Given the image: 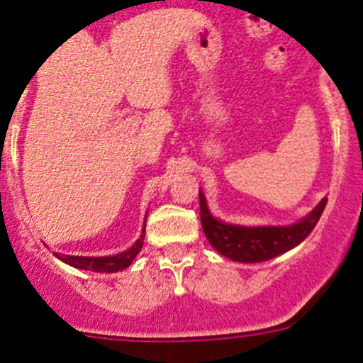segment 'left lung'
<instances>
[{"instance_id":"1","label":"left lung","mask_w":363,"mask_h":363,"mask_svg":"<svg viewBox=\"0 0 363 363\" xmlns=\"http://www.w3.org/2000/svg\"><path fill=\"white\" fill-rule=\"evenodd\" d=\"M199 204H201L202 230L211 246L235 262L253 264L279 257L291 247L298 246L320 220L325 210V204H328V199H322V202L306 218L293 226L284 228H244L224 224L211 217L202 191H199Z\"/></svg>"}]
</instances>
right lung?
<instances>
[{"label":"right lung","instance_id":"obj_1","mask_svg":"<svg viewBox=\"0 0 363 363\" xmlns=\"http://www.w3.org/2000/svg\"><path fill=\"white\" fill-rule=\"evenodd\" d=\"M143 240H145V230H143V235L139 237V240L130 250L123 251L119 255H113V257H70V255H54L60 260H63V262L70 264L74 267H79V269L96 271V273H117V271L126 269L133 262L137 253L141 251Z\"/></svg>","mask_w":363,"mask_h":363}]
</instances>
